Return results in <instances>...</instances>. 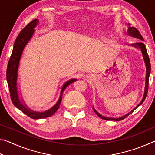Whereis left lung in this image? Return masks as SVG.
I'll use <instances>...</instances> for the list:
<instances>
[{"label":"left lung","instance_id":"left-lung-1","mask_svg":"<svg viewBox=\"0 0 155 155\" xmlns=\"http://www.w3.org/2000/svg\"><path fill=\"white\" fill-rule=\"evenodd\" d=\"M128 26H129V27H128V31H127V32H128L127 33V35H130V36H132V37H134V38H137L138 40H141V41H137V42H135V44H131L130 46H133L135 47V48H139V49L141 50V53H142L143 58V61H144V63H145V65H146V83H145V89H144V93H143V98L141 101L140 103H139L136 106L135 108L132 110V111H130L129 113H128L127 114L124 115V116H122L121 117H118V118H113V117H104V116H103V115H102L100 114L98 112H97L96 111V109L93 107L94 111V112L96 113V115H98V117H101V118L103 119V120H114V121H120V120H122L123 119H124L125 117H127L128 116V115H129L130 114H132V113L135 110L137 109L139 106L141 105V104L143 103L144 100L146 99V97L147 96V94H148L149 77H150V70H151L150 59H149V57H148V52H147V50H146L145 44H144L143 42L142 41H144L142 35H141L140 33L139 32V31L137 29V28H135V27H130V24H128Z\"/></svg>","mask_w":155,"mask_h":155}]
</instances>
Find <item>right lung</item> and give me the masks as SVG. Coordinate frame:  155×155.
Wrapping results in <instances>:
<instances>
[{
  "instance_id": "right-lung-1",
  "label": "right lung",
  "mask_w": 155,
  "mask_h": 155,
  "mask_svg": "<svg viewBox=\"0 0 155 155\" xmlns=\"http://www.w3.org/2000/svg\"><path fill=\"white\" fill-rule=\"evenodd\" d=\"M39 20L38 19H35L31 21L30 23L26 26V27L21 31V32L18 35L17 38L15 39V41L14 44V48H13L12 55L10 57L9 60L8 65L7 68V81L8 83L9 90L10 92V96L13 104H14L15 107H17L18 109H20L21 111L24 113L25 114L28 115L32 119H41L45 118L51 116L54 113L57 111V110L59 109L60 103L61 102L63 92L65 88H66L70 84L75 82L77 79L72 78V79L68 81L65 82L64 85L62 86L61 94H60L59 98L58 101L54 105L48 110L44 112H38L34 111L31 110L25 104L22 103L20 101L18 96V88H17V78H18V70L19 67L20 60L22 57V52L24 51L25 46L30 41L31 38L34 33V28L38 25Z\"/></svg>"
}]
</instances>
